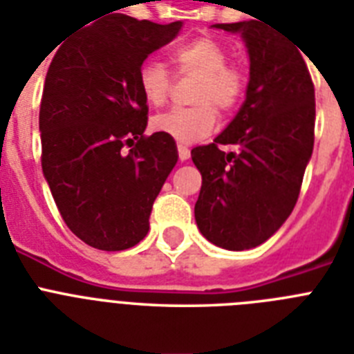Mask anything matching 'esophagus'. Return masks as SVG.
Returning a JSON list of instances; mask_svg holds the SVG:
<instances>
[{
  "mask_svg": "<svg viewBox=\"0 0 354 354\" xmlns=\"http://www.w3.org/2000/svg\"><path fill=\"white\" fill-rule=\"evenodd\" d=\"M177 151H179V159L183 160V162L190 159V148L185 146V144H177Z\"/></svg>",
  "mask_w": 354,
  "mask_h": 354,
  "instance_id": "obj_1",
  "label": "esophagus"
}]
</instances>
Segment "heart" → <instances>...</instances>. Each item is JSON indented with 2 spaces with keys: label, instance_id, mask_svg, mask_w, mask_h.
<instances>
[{
  "label": "heart",
  "instance_id": "b5f03b06",
  "mask_svg": "<svg viewBox=\"0 0 354 354\" xmlns=\"http://www.w3.org/2000/svg\"><path fill=\"white\" fill-rule=\"evenodd\" d=\"M169 62L177 75L195 76L197 84L192 93L194 107H177L160 113L151 120L157 133L168 135L177 142L190 144L210 135L219 115L230 113L241 100L245 89L243 73L226 65L228 53L217 39L195 38L175 47ZM171 78L162 64L146 60L138 69V89L149 106L159 107L168 100Z\"/></svg>",
  "mask_w": 354,
  "mask_h": 354
}]
</instances>
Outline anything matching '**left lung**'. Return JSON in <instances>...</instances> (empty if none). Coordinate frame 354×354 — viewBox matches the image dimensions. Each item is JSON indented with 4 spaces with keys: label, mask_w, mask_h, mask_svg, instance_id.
Instances as JSON below:
<instances>
[{
    "label": "left lung",
    "mask_w": 354,
    "mask_h": 354,
    "mask_svg": "<svg viewBox=\"0 0 354 354\" xmlns=\"http://www.w3.org/2000/svg\"><path fill=\"white\" fill-rule=\"evenodd\" d=\"M241 34L250 60L247 97L225 131L192 149L203 175L195 223L226 250L261 245L287 221L315 146V86L296 45L261 21L216 24ZM230 143L236 152L218 146Z\"/></svg>",
    "instance_id": "left-lung-1"
}]
</instances>
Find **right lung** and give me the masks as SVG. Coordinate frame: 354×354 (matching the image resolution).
Returning a JSON list of instances; mask_svg holds the SVG:
<instances>
[{"instance_id":"obj_1","label":"right lung","mask_w":354,"mask_h":354,"mask_svg":"<svg viewBox=\"0 0 354 354\" xmlns=\"http://www.w3.org/2000/svg\"><path fill=\"white\" fill-rule=\"evenodd\" d=\"M180 27L109 14L80 27L50 62L39 106L41 169L65 225L89 247L115 252L142 241L179 159L174 138L144 135L138 69Z\"/></svg>"}]
</instances>
